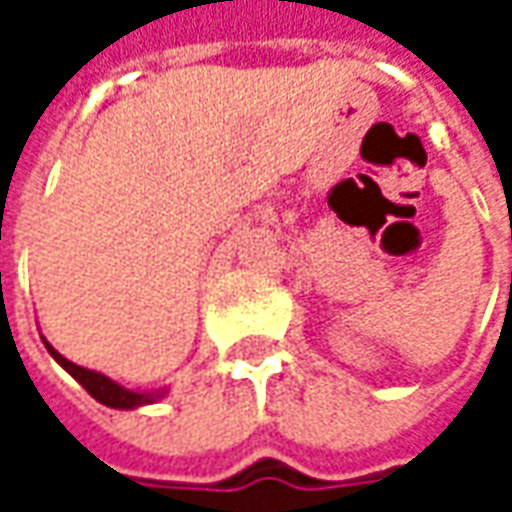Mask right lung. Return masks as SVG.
Listing matches in <instances>:
<instances>
[{
  "mask_svg": "<svg viewBox=\"0 0 512 512\" xmlns=\"http://www.w3.org/2000/svg\"><path fill=\"white\" fill-rule=\"evenodd\" d=\"M48 353L56 359V362L62 364L65 370H68L70 376L76 379V382L82 384L85 390H88L90 396L96 399V402L108 404V407H116V410H130V407H139V404H150L156 402L159 396H153V393H133V390H125L122 384H116L108 376H102V373H96V370H88V367H79V364L68 362L62 353H56L48 342Z\"/></svg>",
  "mask_w": 512,
  "mask_h": 512,
  "instance_id": "obj_1",
  "label": "right lung"
}]
</instances>
